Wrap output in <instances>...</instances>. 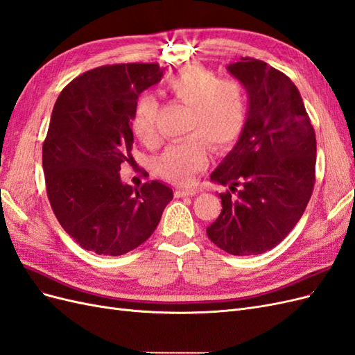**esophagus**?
Segmentation results:
<instances>
[{
	"label": "esophagus",
	"mask_w": 355,
	"mask_h": 355,
	"mask_svg": "<svg viewBox=\"0 0 355 355\" xmlns=\"http://www.w3.org/2000/svg\"><path fill=\"white\" fill-rule=\"evenodd\" d=\"M197 194V189L196 188H185V189H182V188H178L176 191H175V197H192V196H196Z\"/></svg>",
	"instance_id": "obj_1"
}]
</instances>
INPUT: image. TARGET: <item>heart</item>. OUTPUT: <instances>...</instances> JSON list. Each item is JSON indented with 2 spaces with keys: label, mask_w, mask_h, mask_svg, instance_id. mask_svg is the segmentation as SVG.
Segmentation results:
<instances>
[{
  "label": "heart",
  "mask_w": 355,
  "mask_h": 355,
  "mask_svg": "<svg viewBox=\"0 0 355 355\" xmlns=\"http://www.w3.org/2000/svg\"><path fill=\"white\" fill-rule=\"evenodd\" d=\"M166 92L189 106L187 132L170 144L155 161L161 176L178 184H188L207 163V142L216 151H225L239 141L247 121V94L237 80H220L201 67H189L171 75ZM158 103L153 94H142L135 105L132 128L139 141L151 145L157 141L154 120Z\"/></svg>",
  "instance_id": "obj_1"
}]
</instances>
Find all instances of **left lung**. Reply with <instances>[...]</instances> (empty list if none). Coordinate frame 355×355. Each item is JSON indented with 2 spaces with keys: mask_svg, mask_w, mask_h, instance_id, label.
I'll return each instance as SVG.
<instances>
[{
  "mask_svg": "<svg viewBox=\"0 0 355 355\" xmlns=\"http://www.w3.org/2000/svg\"><path fill=\"white\" fill-rule=\"evenodd\" d=\"M227 69L247 92L244 132L210 180L228 185L222 211L207 228L219 249L261 254L280 244L302 218L315 182L314 127L296 85L286 73L253 58Z\"/></svg>",
  "mask_w": 355,
  "mask_h": 355,
  "instance_id": "left-lung-1",
  "label": "left lung"
}]
</instances>
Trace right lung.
Here are the masks:
<instances>
[{
    "label": "right lung",
    "mask_w": 355,
    "mask_h": 355,
    "mask_svg": "<svg viewBox=\"0 0 355 355\" xmlns=\"http://www.w3.org/2000/svg\"><path fill=\"white\" fill-rule=\"evenodd\" d=\"M157 63H120L84 72L59 94L42 145L51 209L83 249L120 256L155 231L173 191L158 180L123 184L132 163L139 94L163 77Z\"/></svg>",
    "instance_id": "1"
}]
</instances>
